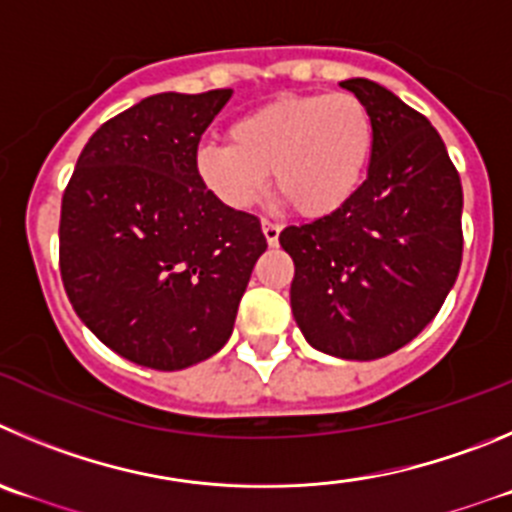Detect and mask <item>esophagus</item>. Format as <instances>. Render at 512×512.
Returning <instances> with one entry per match:
<instances>
[{
  "label": "esophagus",
  "mask_w": 512,
  "mask_h": 512,
  "mask_svg": "<svg viewBox=\"0 0 512 512\" xmlns=\"http://www.w3.org/2000/svg\"><path fill=\"white\" fill-rule=\"evenodd\" d=\"M262 234H265L267 245L275 247L280 242V227L272 222H262Z\"/></svg>",
  "instance_id": "obj_1"
}]
</instances>
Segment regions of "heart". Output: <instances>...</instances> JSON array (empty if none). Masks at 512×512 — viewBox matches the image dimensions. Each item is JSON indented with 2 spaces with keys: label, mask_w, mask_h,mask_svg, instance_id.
Here are the masks:
<instances>
[{
  "label": "heart",
  "mask_w": 512,
  "mask_h": 512,
  "mask_svg": "<svg viewBox=\"0 0 512 512\" xmlns=\"http://www.w3.org/2000/svg\"><path fill=\"white\" fill-rule=\"evenodd\" d=\"M229 143L194 154L199 184L227 209H250L267 186L308 219L331 217L364 184L374 154L371 111L353 93H285L229 126Z\"/></svg>",
  "instance_id": "1"
}]
</instances>
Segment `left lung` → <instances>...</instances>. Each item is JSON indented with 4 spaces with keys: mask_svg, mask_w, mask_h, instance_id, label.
<instances>
[{
    "mask_svg": "<svg viewBox=\"0 0 512 512\" xmlns=\"http://www.w3.org/2000/svg\"><path fill=\"white\" fill-rule=\"evenodd\" d=\"M376 128L369 176L331 217L285 227L290 305L305 341L371 361L407 346L452 290L462 262V184L432 123L366 78L343 80Z\"/></svg>",
    "mask_w": 512,
    "mask_h": 512,
    "instance_id": "1",
    "label": "left lung"
}]
</instances>
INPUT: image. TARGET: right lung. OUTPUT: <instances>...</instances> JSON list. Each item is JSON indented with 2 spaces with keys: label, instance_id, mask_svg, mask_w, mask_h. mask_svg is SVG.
<instances>
[{
  "label": "right lung",
  "instance_id": "add662e5",
  "mask_svg": "<svg viewBox=\"0 0 512 512\" xmlns=\"http://www.w3.org/2000/svg\"><path fill=\"white\" fill-rule=\"evenodd\" d=\"M232 90L143 98L98 128L60 212V275L80 321L118 356L179 371L229 341L260 219L194 174L202 133Z\"/></svg>",
  "mask_w": 512,
  "mask_h": 512
}]
</instances>
